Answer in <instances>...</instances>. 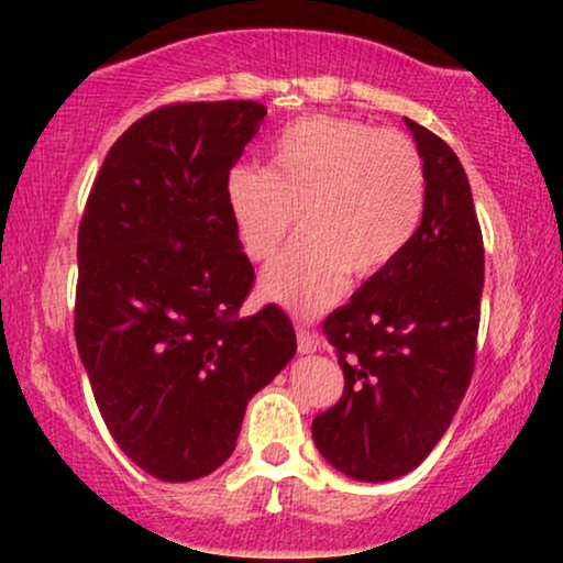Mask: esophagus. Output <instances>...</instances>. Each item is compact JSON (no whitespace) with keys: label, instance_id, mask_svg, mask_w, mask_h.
I'll return each instance as SVG.
<instances>
[{"label":"esophagus","instance_id":"esophagus-1","mask_svg":"<svg viewBox=\"0 0 563 563\" xmlns=\"http://www.w3.org/2000/svg\"><path fill=\"white\" fill-rule=\"evenodd\" d=\"M297 349L299 353H314L320 349L318 335H314L312 330H307L305 325H297Z\"/></svg>","mask_w":563,"mask_h":563}]
</instances>
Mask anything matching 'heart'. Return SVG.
I'll use <instances>...</instances> for the list:
<instances>
[{"mask_svg":"<svg viewBox=\"0 0 563 563\" xmlns=\"http://www.w3.org/2000/svg\"><path fill=\"white\" fill-rule=\"evenodd\" d=\"M225 205L251 261H272L295 230L302 238L268 268L261 289L295 312H318L345 279L395 264L426 210V164L410 137L361 120L312 114L284 130L268 168L238 166Z\"/></svg>","mask_w":563,"mask_h":563,"instance_id":"obj_1","label":"heart"}]
</instances>
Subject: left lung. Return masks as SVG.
Returning a JSON list of instances; mask_svg holds the SVG:
<instances>
[{
  "label": "left lung",
  "mask_w": 563,
  "mask_h": 563,
  "mask_svg": "<svg viewBox=\"0 0 563 563\" xmlns=\"http://www.w3.org/2000/svg\"><path fill=\"white\" fill-rule=\"evenodd\" d=\"M426 164V210L410 245L322 322L343 395L312 420L322 459L358 482L420 466L474 374L484 243L464 166L407 120Z\"/></svg>",
  "instance_id": "left-lung-1"
}]
</instances>
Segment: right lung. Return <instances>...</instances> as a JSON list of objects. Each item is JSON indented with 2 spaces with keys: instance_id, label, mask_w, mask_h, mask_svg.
I'll list each match as a JSON object with an SVG mask.
<instances>
[{
  "instance_id": "1",
  "label": "right lung",
  "mask_w": 563,
  "mask_h": 563,
  "mask_svg": "<svg viewBox=\"0 0 563 563\" xmlns=\"http://www.w3.org/2000/svg\"><path fill=\"white\" fill-rule=\"evenodd\" d=\"M266 107L176 102L107 153L79 225L74 333L104 426L161 482L228 461L249 399L297 351L276 305L241 307L253 266L225 205Z\"/></svg>"
}]
</instances>
